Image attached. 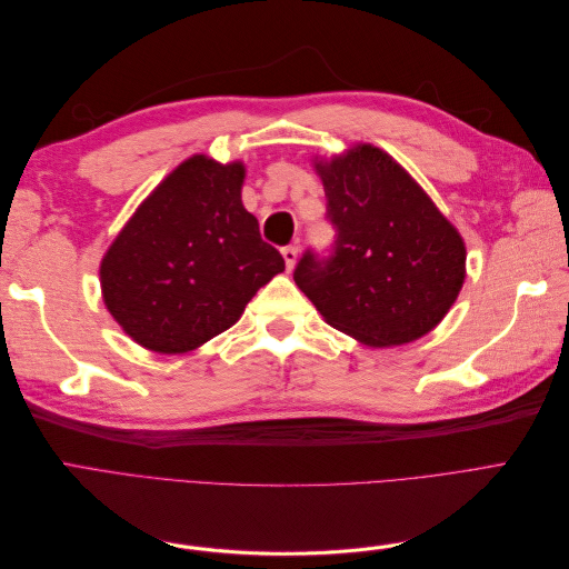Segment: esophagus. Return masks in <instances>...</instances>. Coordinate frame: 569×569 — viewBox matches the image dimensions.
<instances>
[{
  "instance_id": "1",
  "label": "esophagus",
  "mask_w": 569,
  "mask_h": 569,
  "mask_svg": "<svg viewBox=\"0 0 569 569\" xmlns=\"http://www.w3.org/2000/svg\"><path fill=\"white\" fill-rule=\"evenodd\" d=\"M297 253H299V249H297L295 244H287V247H282V258H284V266H287V270L295 268V263H297Z\"/></svg>"
}]
</instances>
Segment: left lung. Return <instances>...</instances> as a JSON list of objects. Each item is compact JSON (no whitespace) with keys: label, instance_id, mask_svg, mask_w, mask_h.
I'll use <instances>...</instances> for the list:
<instances>
[{"label":"left lung","instance_id":"left-lung-1","mask_svg":"<svg viewBox=\"0 0 569 569\" xmlns=\"http://www.w3.org/2000/svg\"><path fill=\"white\" fill-rule=\"evenodd\" d=\"M335 242L306 249L295 282L337 330L399 347L449 313L465 280V244L389 153L358 144L318 163Z\"/></svg>","mask_w":569,"mask_h":569}]
</instances>
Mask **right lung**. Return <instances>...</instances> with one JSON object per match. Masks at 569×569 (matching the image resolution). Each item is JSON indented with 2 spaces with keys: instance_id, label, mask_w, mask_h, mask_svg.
Instances as JSON below:
<instances>
[{
  "instance_id": "obj_1",
  "label": "right lung",
  "mask_w": 569,
  "mask_h": 569,
  "mask_svg": "<svg viewBox=\"0 0 569 569\" xmlns=\"http://www.w3.org/2000/svg\"><path fill=\"white\" fill-rule=\"evenodd\" d=\"M242 163L192 157L120 230L101 261L116 322L144 349L187 353L226 332L284 270L242 203Z\"/></svg>"
}]
</instances>
